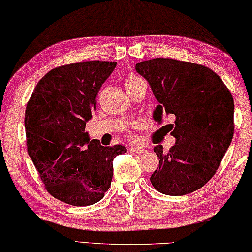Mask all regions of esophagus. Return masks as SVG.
<instances>
[{"label":"esophagus","mask_w":252,"mask_h":252,"mask_svg":"<svg viewBox=\"0 0 252 252\" xmlns=\"http://www.w3.org/2000/svg\"><path fill=\"white\" fill-rule=\"evenodd\" d=\"M130 152H131V153H135V154H143V153H145L146 150L144 147L134 146V147H130Z\"/></svg>","instance_id":"esophagus-1"}]
</instances>
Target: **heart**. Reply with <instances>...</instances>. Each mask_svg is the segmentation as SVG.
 <instances>
[{
    "label": "heart",
    "instance_id": "1",
    "mask_svg": "<svg viewBox=\"0 0 252 252\" xmlns=\"http://www.w3.org/2000/svg\"><path fill=\"white\" fill-rule=\"evenodd\" d=\"M139 81H143L141 78H138L135 75H129L125 79V87H126V89H128L130 87H133V86H135L136 84H138Z\"/></svg>",
    "mask_w": 252,
    "mask_h": 252
}]
</instances>
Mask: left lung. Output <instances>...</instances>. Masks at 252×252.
Masks as SVG:
<instances>
[{"label":"left lung","mask_w":252,"mask_h":252,"mask_svg":"<svg viewBox=\"0 0 252 252\" xmlns=\"http://www.w3.org/2000/svg\"><path fill=\"white\" fill-rule=\"evenodd\" d=\"M159 105L154 119L173 118L175 145L154 147L159 167L151 183L166 195H185L207 184L220 166L233 137L234 104L221 78L202 64L155 58L136 64Z\"/></svg>","instance_id":"1"}]
</instances>
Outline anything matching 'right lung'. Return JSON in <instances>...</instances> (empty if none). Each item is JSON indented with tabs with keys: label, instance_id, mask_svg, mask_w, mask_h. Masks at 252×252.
<instances>
[{
	"label": "right lung",
	"instance_id": "add662e5",
	"mask_svg": "<svg viewBox=\"0 0 252 252\" xmlns=\"http://www.w3.org/2000/svg\"><path fill=\"white\" fill-rule=\"evenodd\" d=\"M116 64L92 60L57 67L40 79L27 104L29 156L47 192L67 204L100 201L113 180L114 158L126 152L122 145L90 141L85 131L99 89Z\"/></svg>",
	"mask_w": 252,
	"mask_h": 252
}]
</instances>
